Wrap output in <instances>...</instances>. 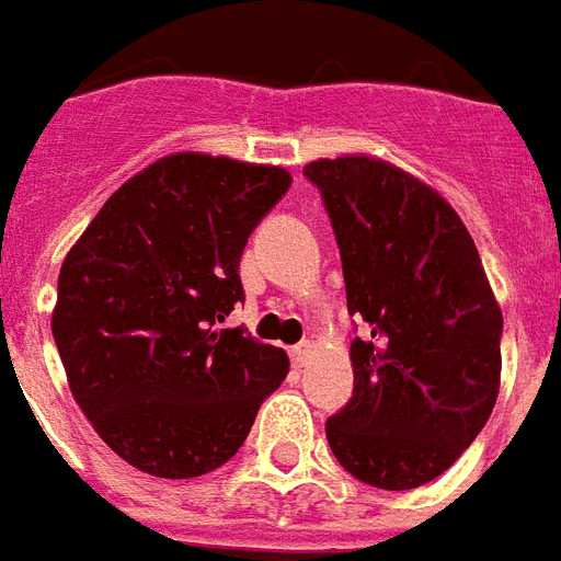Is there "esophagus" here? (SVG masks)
Here are the masks:
<instances>
[{"label":"esophagus","instance_id":"esophagus-1","mask_svg":"<svg viewBox=\"0 0 561 561\" xmlns=\"http://www.w3.org/2000/svg\"><path fill=\"white\" fill-rule=\"evenodd\" d=\"M309 356H312V342H300L291 347V363L297 365V368H302V365L309 363Z\"/></svg>","mask_w":561,"mask_h":561}]
</instances>
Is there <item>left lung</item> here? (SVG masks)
I'll return each mask as SVG.
<instances>
[{"label":"left lung","instance_id":"1","mask_svg":"<svg viewBox=\"0 0 561 561\" xmlns=\"http://www.w3.org/2000/svg\"><path fill=\"white\" fill-rule=\"evenodd\" d=\"M342 252L354 396L327 439L354 479L410 491L479 437L500 396L502 312L455 207L404 169L344 153L302 169Z\"/></svg>","mask_w":561,"mask_h":561}]
</instances>
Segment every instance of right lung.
Wrapping results in <instances>:
<instances>
[{"mask_svg":"<svg viewBox=\"0 0 561 561\" xmlns=\"http://www.w3.org/2000/svg\"><path fill=\"white\" fill-rule=\"evenodd\" d=\"M288 186L279 165L169 153L70 247L53 339L80 410L136 470L196 479L222 467L288 375L282 347L222 330L243 300L249 234Z\"/></svg>","mask_w":561,"mask_h":561,"instance_id":"add662e5","label":"right lung"}]
</instances>
